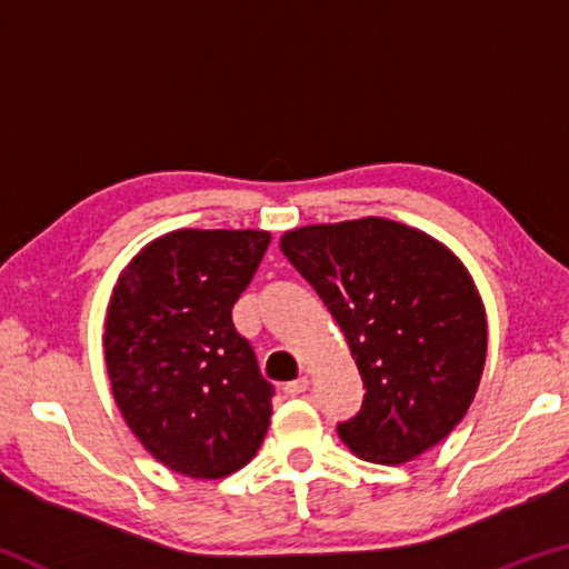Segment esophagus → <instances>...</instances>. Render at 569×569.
Segmentation results:
<instances>
[{
    "label": "esophagus",
    "instance_id": "esophagus-1",
    "mask_svg": "<svg viewBox=\"0 0 569 569\" xmlns=\"http://www.w3.org/2000/svg\"><path fill=\"white\" fill-rule=\"evenodd\" d=\"M308 389V379L306 377H298L296 381H288L286 387H283V393L286 397H301V393Z\"/></svg>",
    "mask_w": 569,
    "mask_h": 569
}]
</instances>
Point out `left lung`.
Wrapping results in <instances>:
<instances>
[{
  "mask_svg": "<svg viewBox=\"0 0 569 569\" xmlns=\"http://www.w3.org/2000/svg\"><path fill=\"white\" fill-rule=\"evenodd\" d=\"M281 250L349 341L363 379L339 437L353 455L399 465L439 445L475 399L487 356L485 306L449 250L383 218L306 226Z\"/></svg>",
  "mask_w": 569,
  "mask_h": 569,
  "instance_id": "8db88e82",
  "label": "left lung"
}]
</instances>
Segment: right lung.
<instances>
[{"label": "right lung", "instance_id": "obj_1", "mask_svg": "<svg viewBox=\"0 0 569 569\" xmlns=\"http://www.w3.org/2000/svg\"><path fill=\"white\" fill-rule=\"evenodd\" d=\"M263 230H176L124 268L104 321V361L132 435L178 475L218 479L248 465L271 423L273 383L236 331Z\"/></svg>", "mask_w": 569, "mask_h": 569}]
</instances>
